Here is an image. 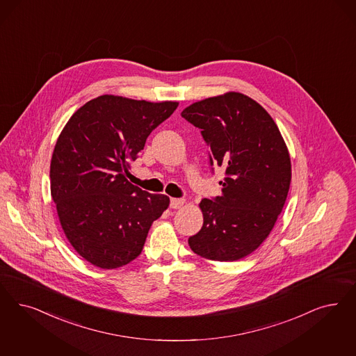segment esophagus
<instances>
[{"label":"esophagus","instance_id":"esophagus-1","mask_svg":"<svg viewBox=\"0 0 356 356\" xmlns=\"http://www.w3.org/2000/svg\"><path fill=\"white\" fill-rule=\"evenodd\" d=\"M185 204L184 198H171V208L180 209L183 208Z\"/></svg>","mask_w":356,"mask_h":356}]
</instances>
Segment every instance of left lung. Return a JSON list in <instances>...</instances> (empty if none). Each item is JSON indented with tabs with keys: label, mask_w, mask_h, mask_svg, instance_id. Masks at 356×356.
I'll return each instance as SVG.
<instances>
[{
	"label": "left lung",
	"mask_w": 356,
	"mask_h": 356,
	"mask_svg": "<svg viewBox=\"0 0 356 356\" xmlns=\"http://www.w3.org/2000/svg\"><path fill=\"white\" fill-rule=\"evenodd\" d=\"M181 115L201 130L210 165L226 175L221 196L201 200L204 225L189 247L209 260L245 258L270 235L289 192L292 165L282 133L261 105L238 92L197 101Z\"/></svg>",
	"instance_id": "left-lung-1"
}]
</instances>
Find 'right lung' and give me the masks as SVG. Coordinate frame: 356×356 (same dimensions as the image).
I'll return each instance as SVG.
<instances>
[{"instance_id":"1","label":"right lung","mask_w":356,"mask_h":356,"mask_svg":"<svg viewBox=\"0 0 356 356\" xmlns=\"http://www.w3.org/2000/svg\"><path fill=\"white\" fill-rule=\"evenodd\" d=\"M177 106L104 95L74 111L56 140L49 180L59 222L76 252L98 268L139 257L152 222L170 205V197L142 191L126 175Z\"/></svg>"}]
</instances>
